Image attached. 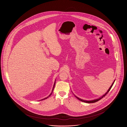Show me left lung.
<instances>
[{
	"label": "left lung",
	"instance_id": "left-lung-1",
	"mask_svg": "<svg viewBox=\"0 0 127 127\" xmlns=\"http://www.w3.org/2000/svg\"><path fill=\"white\" fill-rule=\"evenodd\" d=\"M115 80H114V81H113V83L112 84V85H111V86L110 87V88H109V90H108V91H107V92L104 94V95H103L102 96H101V97H100L99 98H97V99H94V100H90V101H88V100H83V99H80V98H79V97H77V96H76L75 95V96L79 100H80V101H82V102H84L86 103H95L96 102H97V101H98V100H100L101 98H102L103 97H105L107 94H108V93L109 92V91L110 90V89H111V88H112V86H113V85L114 84V82H115Z\"/></svg>",
	"mask_w": 127,
	"mask_h": 127
}]
</instances>
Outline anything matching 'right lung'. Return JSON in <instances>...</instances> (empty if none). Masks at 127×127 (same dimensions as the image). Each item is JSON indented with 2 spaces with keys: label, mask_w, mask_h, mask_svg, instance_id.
<instances>
[{
  "label": "right lung",
  "mask_w": 127,
  "mask_h": 127,
  "mask_svg": "<svg viewBox=\"0 0 127 127\" xmlns=\"http://www.w3.org/2000/svg\"><path fill=\"white\" fill-rule=\"evenodd\" d=\"M55 82H56V81H55ZM55 82L54 84V86H53V89H52V92H51V94H50V95H49V96H50V95H51V94L52 93V92H53V90H54V89L55 85V83H56ZM48 97H45V98H44V99H41V100H44V99H46L47 98H48Z\"/></svg>",
  "instance_id": "obj_1"
}]
</instances>
